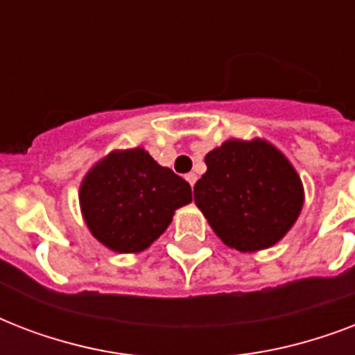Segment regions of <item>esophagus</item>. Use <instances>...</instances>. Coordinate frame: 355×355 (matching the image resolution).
<instances>
[{
    "instance_id": "obj_1",
    "label": "esophagus",
    "mask_w": 355,
    "mask_h": 355,
    "mask_svg": "<svg viewBox=\"0 0 355 355\" xmlns=\"http://www.w3.org/2000/svg\"><path fill=\"white\" fill-rule=\"evenodd\" d=\"M186 180H188V182L191 184V188H193L195 182H197V175H195V173H188V175H186Z\"/></svg>"
}]
</instances>
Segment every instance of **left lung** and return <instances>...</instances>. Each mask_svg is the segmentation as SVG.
Instances as JSON below:
<instances>
[{"label":"left lung","instance_id":"left-lung-1","mask_svg":"<svg viewBox=\"0 0 355 355\" xmlns=\"http://www.w3.org/2000/svg\"><path fill=\"white\" fill-rule=\"evenodd\" d=\"M208 171L193 188L195 205L228 247L261 250L280 241L302 210L297 171L261 139H228L205 158Z\"/></svg>","mask_w":355,"mask_h":355}]
</instances>
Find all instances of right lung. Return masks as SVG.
Segmentation results:
<instances>
[{
  "label": "right lung",
  "mask_w": 355,
  "mask_h": 355,
  "mask_svg": "<svg viewBox=\"0 0 355 355\" xmlns=\"http://www.w3.org/2000/svg\"><path fill=\"white\" fill-rule=\"evenodd\" d=\"M191 186L158 166L144 149L118 150L92 169L80 186L90 232L116 252H139L164 234Z\"/></svg>",
  "instance_id": "obj_1"
}]
</instances>
